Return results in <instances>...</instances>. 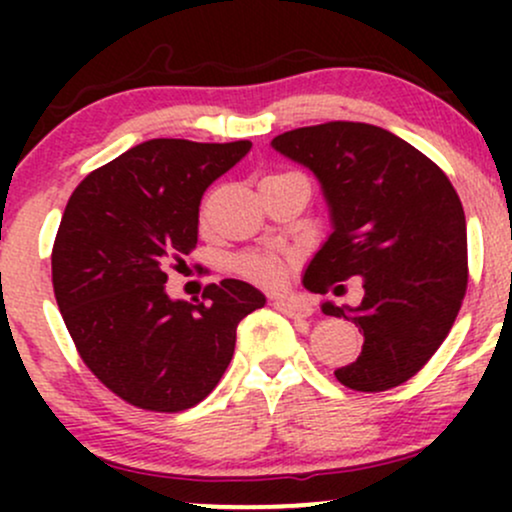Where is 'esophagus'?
<instances>
[{"instance_id": "esophagus-1", "label": "esophagus", "mask_w": 512, "mask_h": 512, "mask_svg": "<svg viewBox=\"0 0 512 512\" xmlns=\"http://www.w3.org/2000/svg\"><path fill=\"white\" fill-rule=\"evenodd\" d=\"M274 308L279 310V313L289 315V317H310L313 315V305L308 301H303V298H279V301H274Z\"/></svg>"}]
</instances>
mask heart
<instances>
[{
    "instance_id": "b5f03b06",
    "label": "heart",
    "mask_w": 512,
    "mask_h": 512,
    "mask_svg": "<svg viewBox=\"0 0 512 512\" xmlns=\"http://www.w3.org/2000/svg\"><path fill=\"white\" fill-rule=\"evenodd\" d=\"M236 269L243 276H248V279L255 281V284L274 289V286L284 284L289 262H286V257L276 255V252H248V255L238 257Z\"/></svg>"
}]
</instances>
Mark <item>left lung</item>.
<instances>
[{"instance_id": "8db88e82", "label": "left lung", "mask_w": 512, "mask_h": 512, "mask_svg": "<svg viewBox=\"0 0 512 512\" xmlns=\"http://www.w3.org/2000/svg\"><path fill=\"white\" fill-rule=\"evenodd\" d=\"M320 180L332 233L303 286L327 293L363 279V301L322 313L363 332L361 356L334 370L358 392L407 383L448 337L467 291V221L448 175L397 134L366 122H325L272 139Z\"/></svg>"}]
</instances>
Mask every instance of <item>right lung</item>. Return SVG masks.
Returning a JSON list of instances; mask_svg holds the SVG:
<instances>
[{"label":"right lung","mask_w":512,"mask_h":512,"mask_svg":"<svg viewBox=\"0 0 512 512\" xmlns=\"http://www.w3.org/2000/svg\"><path fill=\"white\" fill-rule=\"evenodd\" d=\"M250 149L248 139H149L69 197L52 248L57 305L91 373L134 407L202 402L231 363L238 322L267 303L238 279L192 303L166 293L168 264L197 245L202 195Z\"/></svg>","instance_id":"1"}]
</instances>
